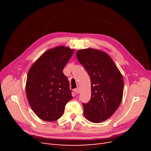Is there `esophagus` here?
<instances>
[{"label": "esophagus", "mask_w": 151, "mask_h": 151, "mask_svg": "<svg viewBox=\"0 0 151 151\" xmlns=\"http://www.w3.org/2000/svg\"><path fill=\"white\" fill-rule=\"evenodd\" d=\"M74 92L76 93V94H79L80 93V88H76L74 89Z\"/></svg>", "instance_id": "esophagus-1"}]
</instances>
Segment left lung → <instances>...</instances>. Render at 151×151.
Returning a JSON list of instances; mask_svg holds the SVG:
<instances>
[{
  "instance_id": "obj_1",
  "label": "left lung",
  "mask_w": 151,
  "mask_h": 151,
  "mask_svg": "<svg viewBox=\"0 0 151 151\" xmlns=\"http://www.w3.org/2000/svg\"><path fill=\"white\" fill-rule=\"evenodd\" d=\"M76 56L91 79V98L88 103L83 104L84 116L93 123L103 122L115 112L122 102L124 88L122 75L110 56L102 50H79Z\"/></svg>"
}]
</instances>
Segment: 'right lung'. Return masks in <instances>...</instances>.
<instances>
[{
  "label": "right lung",
  "mask_w": 151,
  "mask_h": 151,
  "mask_svg": "<svg viewBox=\"0 0 151 151\" xmlns=\"http://www.w3.org/2000/svg\"><path fill=\"white\" fill-rule=\"evenodd\" d=\"M74 52V49L65 46L49 49L29 68L26 83V97L40 119L46 122L59 119L65 104L73 98L63 69Z\"/></svg>",
  "instance_id": "right-lung-1"
}]
</instances>
